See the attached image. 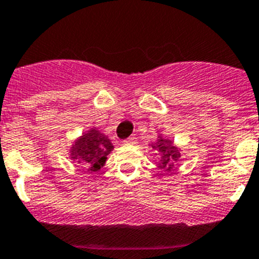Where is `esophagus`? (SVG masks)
<instances>
[{
    "label": "esophagus",
    "mask_w": 259,
    "mask_h": 259,
    "mask_svg": "<svg viewBox=\"0 0 259 259\" xmlns=\"http://www.w3.org/2000/svg\"><path fill=\"white\" fill-rule=\"evenodd\" d=\"M136 142H137V138H136L135 136H131V137L126 138V140L123 141V143H126V145H135Z\"/></svg>",
    "instance_id": "34e87169"
}]
</instances>
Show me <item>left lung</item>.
Instances as JSON below:
<instances>
[{"instance_id": "8db88e82", "label": "left lung", "mask_w": 259, "mask_h": 259, "mask_svg": "<svg viewBox=\"0 0 259 259\" xmlns=\"http://www.w3.org/2000/svg\"><path fill=\"white\" fill-rule=\"evenodd\" d=\"M151 147L155 148L156 152L161 155V162L158 163L160 168H166V170L170 171L174 166V161H178V158L180 157L179 148L174 146L172 141L168 140V138L158 137L156 142L151 143Z\"/></svg>"}]
</instances>
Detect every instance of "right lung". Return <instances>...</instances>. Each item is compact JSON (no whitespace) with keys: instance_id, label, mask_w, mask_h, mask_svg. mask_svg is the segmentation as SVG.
<instances>
[{"instance_id":"1","label":"right lung","mask_w":259,"mask_h":259,"mask_svg":"<svg viewBox=\"0 0 259 259\" xmlns=\"http://www.w3.org/2000/svg\"><path fill=\"white\" fill-rule=\"evenodd\" d=\"M112 150L113 145L108 137L93 128L74 142L70 148V158L91 172H96L104 165Z\"/></svg>"}]
</instances>
